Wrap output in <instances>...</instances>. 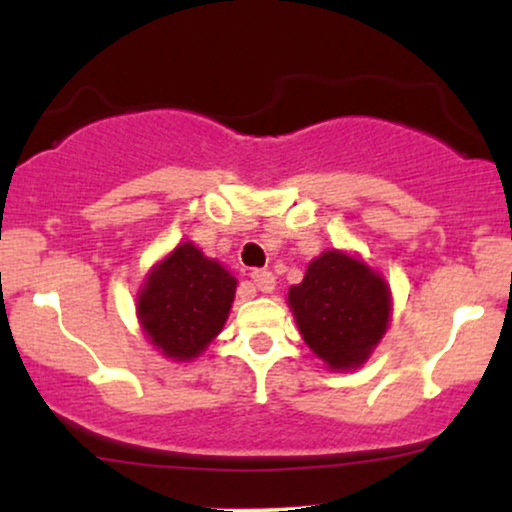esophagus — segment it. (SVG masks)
<instances>
[{"mask_svg":"<svg viewBox=\"0 0 512 512\" xmlns=\"http://www.w3.org/2000/svg\"><path fill=\"white\" fill-rule=\"evenodd\" d=\"M252 281H255V286H257V289H260L262 293L274 291V286H276L274 274L267 272V269H255V272H252Z\"/></svg>","mask_w":512,"mask_h":512,"instance_id":"1","label":"esophagus"}]
</instances>
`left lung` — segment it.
I'll use <instances>...</instances> for the list:
<instances>
[{
	"mask_svg": "<svg viewBox=\"0 0 512 512\" xmlns=\"http://www.w3.org/2000/svg\"><path fill=\"white\" fill-rule=\"evenodd\" d=\"M289 305L305 344L332 370L368 361L390 322V286L366 262L327 250L289 289Z\"/></svg>",
	"mask_w": 512,
	"mask_h": 512,
	"instance_id": "obj_1",
	"label": "left lung"
}]
</instances>
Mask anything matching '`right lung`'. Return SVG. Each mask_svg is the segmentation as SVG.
Returning a JSON list of instances; mask_svg holds the SVG:
<instances>
[{
	"mask_svg": "<svg viewBox=\"0 0 512 512\" xmlns=\"http://www.w3.org/2000/svg\"><path fill=\"white\" fill-rule=\"evenodd\" d=\"M236 276L192 243H182L146 276L137 298L142 330L163 356L192 361L228 320Z\"/></svg>",
	"mask_w": 512,
	"mask_h": 512,
	"instance_id": "right-lung-1",
	"label": "right lung"
}]
</instances>
